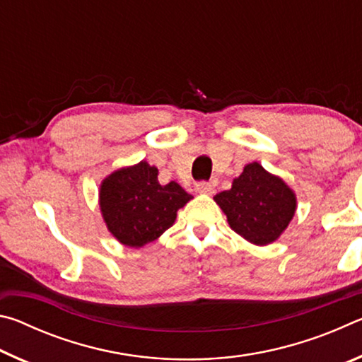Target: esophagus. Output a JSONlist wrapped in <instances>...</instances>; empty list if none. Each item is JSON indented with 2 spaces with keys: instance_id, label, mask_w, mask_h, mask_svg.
Masks as SVG:
<instances>
[{
  "instance_id": "obj_1",
  "label": "esophagus",
  "mask_w": 362,
  "mask_h": 362,
  "mask_svg": "<svg viewBox=\"0 0 362 362\" xmlns=\"http://www.w3.org/2000/svg\"><path fill=\"white\" fill-rule=\"evenodd\" d=\"M196 192L204 194H214L216 193V185L212 182H199L196 183Z\"/></svg>"
}]
</instances>
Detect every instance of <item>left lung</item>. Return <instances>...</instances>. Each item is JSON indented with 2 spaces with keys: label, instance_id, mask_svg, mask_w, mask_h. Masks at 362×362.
<instances>
[{
  "label": "left lung",
  "instance_id": "8db88e82",
  "mask_svg": "<svg viewBox=\"0 0 362 362\" xmlns=\"http://www.w3.org/2000/svg\"><path fill=\"white\" fill-rule=\"evenodd\" d=\"M233 231L255 246L276 241L297 209L296 193L259 163L244 166L230 189L214 196Z\"/></svg>",
  "mask_w": 362,
  "mask_h": 362
}]
</instances>
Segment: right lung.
<instances>
[{"mask_svg": "<svg viewBox=\"0 0 362 362\" xmlns=\"http://www.w3.org/2000/svg\"><path fill=\"white\" fill-rule=\"evenodd\" d=\"M193 196L177 182L161 185L146 161L121 168L102 182L99 203L107 228L121 244L142 247L174 225L177 211Z\"/></svg>", "mask_w": 362, "mask_h": 362, "instance_id": "obj_1", "label": "right lung"}]
</instances>
